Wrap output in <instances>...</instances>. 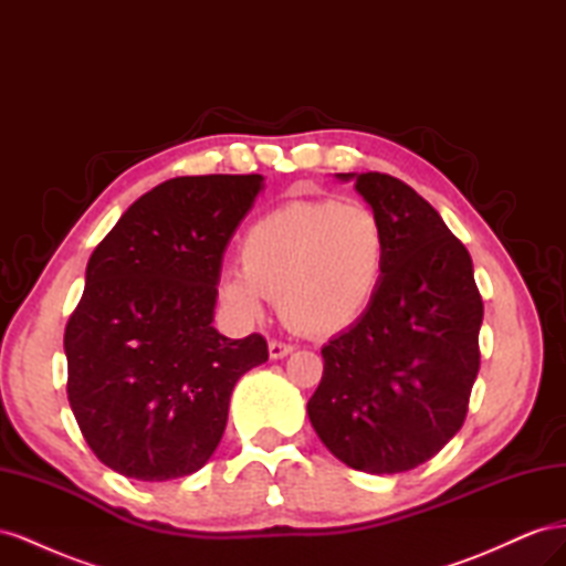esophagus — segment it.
I'll list each match as a JSON object with an SVG mask.
<instances>
[{"mask_svg":"<svg viewBox=\"0 0 566 566\" xmlns=\"http://www.w3.org/2000/svg\"><path fill=\"white\" fill-rule=\"evenodd\" d=\"M293 345H287V342H279V339H271L269 342V356L271 358H283L287 354H293Z\"/></svg>","mask_w":566,"mask_h":566,"instance_id":"obj_1","label":"esophagus"}]
</instances>
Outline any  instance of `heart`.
Returning a JSON list of instances; mask_svg holds the SVG:
<instances>
[{
    "mask_svg": "<svg viewBox=\"0 0 566 566\" xmlns=\"http://www.w3.org/2000/svg\"><path fill=\"white\" fill-rule=\"evenodd\" d=\"M241 271L221 273L231 310L256 321L264 297L304 335L331 337L366 316L385 279L387 231L361 202L290 200L245 231Z\"/></svg>",
    "mask_w": 566,
    "mask_h": 566,
    "instance_id": "b5f03b06",
    "label": "heart"
}]
</instances>
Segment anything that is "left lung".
Here are the masks:
<instances>
[{"instance_id": "obj_1", "label": "left lung", "mask_w": 566, "mask_h": 566, "mask_svg": "<svg viewBox=\"0 0 566 566\" xmlns=\"http://www.w3.org/2000/svg\"><path fill=\"white\" fill-rule=\"evenodd\" d=\"M335 177L354 181L382 219L387 266L366 316L321 349L306 413L345 465L397 474L437 455L465 422L484 304L470 252L413 188L380 172Z\"/></svg>"}]
</instances>
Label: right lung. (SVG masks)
Returning <instances> with one entry per match:
<instances>
[{
  "label": "right lung",
  "mask_w": 566,
  "mask_h": 566,
  "mask_svg": "<svg viewBox=\"0 0 566 566\" xmlns=\"http://www.w3.org/2000/svg\"><path fill=\"white\" fill-rule=\"evenodd\" d=\"M262 188V175L169 179L92 252L63 337L67 401L111 470L139 482L198 472L235 382L269 358L262 335L212 325L221 256Z\"/></svg>",
  "instance_id": "1"
}]
</instances>
